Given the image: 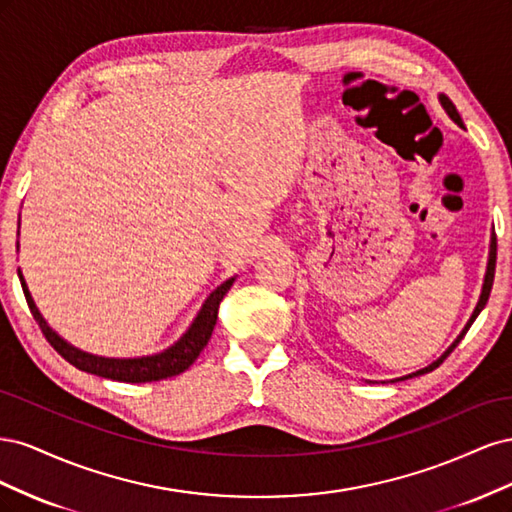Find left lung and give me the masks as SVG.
<instances>
[{
  "instance_id": "left-lung-1",
  "label": "left lung",
  "mask_w": 512,
  "mask_h": 512,
  "mask_svg": "<svg viewBox=\"0 0 512 512\" xmlns=\"http://www.w3.org/2000/svg\"><path fill=\"white\" fill-rule=\"evenodd\" d=\"M440 104L444 106V111L448 113V117H451L457 126H461L463 128V121H461V117H459V113H457V108H455V104L448 100L444 94H440ZM495 258H498V239H495V235H491V247H489V262H487V273H485V284H483V292H480V299H478V303H476V307H474V312H472V316H470V320H468V324L466 327H463V331L459 333V337L455 339V342L451 344V348H448L438 361H433L431 365H427L425 369H418L416 374H410V376H406V378H414V376H421V374H427V371H433L436 367H440L442 365V361L446 359L448 354H451L455 348H457V344L461 342L463 339V335L468 333V329L472 327V322L476 320V316L483 312V307L487 305V301H489V294H491V286H493V277H495ZM406 378H401V380H406Z\"/></svg>"
}]
</instances>
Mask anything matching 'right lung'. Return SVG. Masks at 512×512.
Here are the masks:
<instances>
[{
  "instance_id": "add662e5",
  "label": "right lung",
  "mask_w": 512,
  "mask_h": 512,
  "mask_svg": "<svg viewBox=\"0 0 512 512\" xmlns=\"http://www.w3.org/2000/svg\"><path fill=\"white\" fill-rule=\"evenodd\" d=\"M19 280H21V286L25 292L27 305H29V309H32V316L38 322L40 331L44 333L46 342H49L61 356H64L70 365H74L81 371H87V374H96V376H102L108 380L134 384V382H156V380L179 376L181 371L188 369L198 359L200 350H203L209 342L215 322H218L220 303L224 299V294L230 290L232 282H235V277H230V280H226L222 286H218L209 294L203 307H200L198 316L194 318L192 327L183 333V337L177 344L166 348L160 354L141 356V359H106V356H96V354H89V352L74 348L72 344L66 342V339H61L49 327V324H46V320L38 312L32 294H29V290H27L21 269H19Z\"/></svg>"
}]
</instances>
